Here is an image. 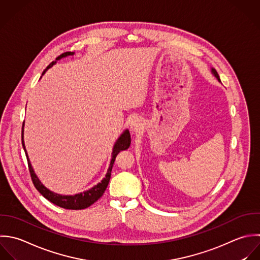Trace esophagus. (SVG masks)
<instances>
[{"instance_id":"34e87169","label":"esophagus","mask_w":260,"mask_h":260,"mask_svg":"<svg viewBox=\"0 0 260 260\" xmlns=\"http://www.w3.org/2000/svg\"><path fill=\"white\" fill-rule=\"evenodd\" d=\"M142 127H143V122H142V120L140 118L133 119V121L131 123V128H132L133 132L138 133V132H140L142 129Z\"/></svg>"}]
</instances>
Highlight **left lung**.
I'll list each match as a JSON object with an SVG mask.
<instances>
[{"mask_svg":"<svg viewBox=\"0 0 260 260\" xmlns=\"http://www.w3.org/2000/svg\"><path fill=\"white\" fill-rule=\"evenodd\" d=\"M212 72H213V74L215 75V77H216L218 80H220V77H219V74H218V72H217L215 69H212Z\"/></svg>","mask_w":260,"mask_h":260,"instance_id":"1","label":"left lung"}]
</instances>
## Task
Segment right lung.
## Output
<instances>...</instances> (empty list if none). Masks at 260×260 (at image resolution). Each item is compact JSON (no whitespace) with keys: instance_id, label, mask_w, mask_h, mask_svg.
<instances>
[{"instance_id":"1","label":"right lung","mask_w":260,"mask_h":260,"mask_svg":"<svg viewBox=\"0 0 260 260\" xmlns=\"http://www.w3.org/2000/svg\"><path fill=\"white\" fill-rule=\"evenodd\" d=\"M72 54H74V52L67 51V52H63L60 55H58L56 57V59H59L61 57H64L67 55H72ZM54 62L55 61H51L46 67V69L42 72V75L45 73V71L48 68H50L52 64H54ZM129 145H131V135H129L128 131H125L119 137V139L117 140V142L114 145L113 152H112V159H111V162H110L109 169L107 171V174H106L105 178L100 183L95 185L93 188H91V189H89V190H87L85 192L79 193V194H75V196H59V194L51 192L46 187H44L42 185V183L39 181V179L37 178V176L35 175L33 169L31 167V164L29 162V159H28V156H27V152L25 150L24 141H23V125H22V146H23V149H24L25 154H26V158H27V162H28V169H29L30 176H31V179H32V182H33L35 188L46 200H48L50 203H52L53 205H55L57 207H60L62 209H67V210H83V209H86V208L90 207L91 205H93L95 202H97L103 196V193L106 190V187H107V185L109 183L110 176H111V170H112V167H113V164H114V161H115V158H116L117 154L120 151L128 149Z\"/></svg>"}]
</instances>
